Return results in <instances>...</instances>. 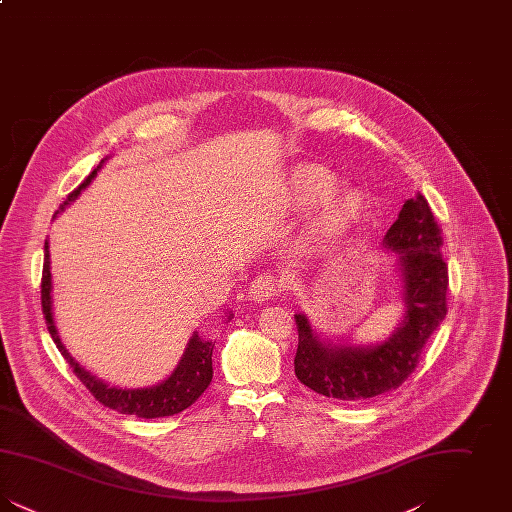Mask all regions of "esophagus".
<instances>
[{"instance_id":"esophagus-1","label":"esophagus","mask_w":512,"mask_h":512,"mask_svg":"<svg viewBox=\"0 0 512 512\" xmlns=\"http://www.w3.org/2000/svg\"><path fill=\"white\" fill-rule=\"evenodd\" d=\"M278 282L274 280V276H270V274H261V276H257L253 282H251V286H249V299L253 301V303H265V301H270V299H274L276 295H278Z\"/></svg>"}]
</instances>
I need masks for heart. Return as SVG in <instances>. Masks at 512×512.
I'll use <instances>...</instances> for the list:
<instances>
[{"label":"heart","instance_id":"heart-1","mask_svg":"<svg viewBox=\"0 0 512 512\" xmlns=\"http://www.w3.org/2000/svg\"><path fill=\"white\" fill-rule=\"evenodd\" d=\"M336 180L330 172L318 167H303L293 176V205L297 209H311L334 194ZM363 201L355 192L334 195L322 209L317 232L322 238H336L359 217Z\"/></svg>","mask_w":512,"mask_h":512}]
</instances>
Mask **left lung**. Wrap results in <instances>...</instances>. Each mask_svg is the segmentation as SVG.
Instances as JSON below:
<instances>
[{"mask_svg": "<svg viewBox=\"0 0 512 512\" xmlns=\"http://www.w3.org/2000/svg\"><path fill=\"white\" fill-rule=\"evenodd\" d=\"M384 249L395 253L401 284L403 317L388 338L353 343L320 336L303 313H295V376L324 397L361 401L397 390L413 372L422 349L447 315V265L443 238L422 194L403 203L399 217L384 236Z\"/></svg>", "mask_w": 512, "mask_h": 512, "instance_id": "1", "label": "left lung"}]
</instances>
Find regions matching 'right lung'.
Segmentation results:
<instances>
[{"instance_id": "obj_1", "label": "right lung", "mask_w": 512, "mask_h": 512, "mask_svg": "<svg viewBox=\"0 0 512 512\" xmlns=\"http://www.w3.org/2000/svg\"><path fill=\"white\" fill-rule=\"evenodd\" d=\"M107 159L109 157L101 159L98 169H94V172L74 190L73 194H69L67 201L53 215V219H57V215L61 211H65V207L71 205L78 194L90 186V182L96 178V174ZM51 290H53V284H51V270H49V242L46 240L44 272H42V311H44V318L48 324L49 334L55 341L57 349L61 351V355L73 368L74 374L80 378V382L90 390V393L98 399L101 405H105L117 413L136 414L140 418H161V416L182 413L184 409L194 405L195 401L199 399V395L209 388V384L213 380V359L211 357H213L215 340L199 336L197 330L186 343V349H184L178 365L174 366L171 374L165 380H161L159 384H153L147 388H119V386H111V384L99 380L98 376H94L78 361H74L73 355L61 341L55 320H53ZM232 317H234L232 313H226V320H230Z\"/></svg>"}]
</instances>
